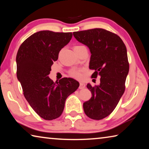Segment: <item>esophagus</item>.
Returning a JSON list of instances; mask_svg holds the SVG:
<instances>
[{
  "label": "esophagus",
  "mask_w": 149,
  "mask_h": 149,
  "mask_svg": "<svg viewBox=\"0 0 149 149\" xmlns=\"http://www.w3.org/2000/svg\"><path fill=\"white\" fill-rule=\"evenodd\" d=\"M85 87V84H84V82H79V88L80 89H84Z\"/></svg>",
  "instance_id": "esophagus-1"
}]
</instances>
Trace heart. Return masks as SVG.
<instances>
[{
	"label": "heart",
	"instance_id": "b5f03b06",
	"mask_svg": "<svg viewBox=\"0 0 149 149\" xmlns=\"http://www.w3.org/2000/svg\"><path fill=\"white\" fill-rule=\"evenodd\" d=\"M83 47H85L84 46H81V45H78V46H75L74 48V50H79V49H81ZM70 74L71 76H72L73 77H75V78H80L81 76V73L80 71L76 69H73L70 72Z\"/></svg>",
	"mask_w": 149,
	"mask_h": 149
}]
</instances>
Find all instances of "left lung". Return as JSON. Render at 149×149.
<instances>
[{
	"mask_svg": "<svg viewBox=\"0 0 149 149\" xmlns=\"http://www.w3.org/2000/svg\"><path fill=\"white\" fill-rule=\"evenodd\" d=\"M73 34L77 41L90 50L89 69L95 70L91 77H100L99 85H87L92 97L84 103V112L91 119L102 120L113 112L125 91L130 68L127 49L119 36L104 29L95 28Z\"/></svg>",
	"mask_w": 149,
	"mask_h": 149,
	"instance_id": "8db88e82",
	"label": "left lung"
}]
</instances>
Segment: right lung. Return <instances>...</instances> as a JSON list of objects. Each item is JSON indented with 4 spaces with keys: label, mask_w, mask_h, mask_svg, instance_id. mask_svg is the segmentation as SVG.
<instances>
[{
    "label": "right lung",
    "mask_w": 149,
    "mask_h": 149,
    "mask_svg": "<svg viewBox=\"0 0 149 149\" xmlns=\"http://www.w3.org/2000/svg\"><path fill=\"white\" fill-rule=\"evenodd\" d=\"M72 33L41 31L35 33L19 47L16 55L17 78L29 105L40 117L52 120L60 116L65 100L79 86L72 78L54 83L49 75Z\"/></svg>",
    "instance_id": "obj_1"
}]
</instances>
